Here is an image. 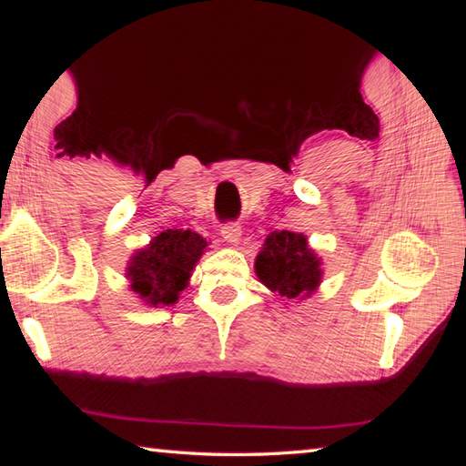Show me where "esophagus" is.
Wrapping results in <instances>:
<instances>
[{
  "instance_id": "obj_1",
  "label": "esophagus",
  "mask_w": 466,
  "mask_h": 466,
  "mask_svg": "<svg viewBox=\"0 0 466 466\" xmlns=\"http://www.w3.org/2000/svg\"><path fill=\"white\" fill-rule=\"evenodd\" d=\"M240 234H242V228L238 224H226V226H222V238L228 244H238Z\"/></svg>"
}]
</instances>
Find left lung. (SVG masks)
I'll return each instance as SVG.
<instances>
[{"instance_id": "1", "label": "left lung", "mask_w": 466, "mask_h": 466, "mask_svg": "<svg viewBox=\"0 0 466 466\" xmlns=\"http://www.w3.org/2000/svg\"><path fill=\"white\" fill-rule=\"evenodd\" d=\"M255 273L267 289L283 298L306 299L322 281V261L299 232L278 230L265 238L255 258Z\"/></svg>"}]
</instances>
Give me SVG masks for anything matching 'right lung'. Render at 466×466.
<instances>
[{"label": "right lung", "instance_id": "right-lung-1", "mask_svg": "<svg viewBox=\"0 0 466 466\" xmlns=\"http://www.w3.org/2000/svg\"><path fill=\"white\" fill-rule=\"evenodd\" d=\"M208 240L191 230H164L133 252L125 278L129 289L149 309L175 306L188 286Z\"/></svg>", "mask_w": 466, "mask_h": 466}]
</instances>
